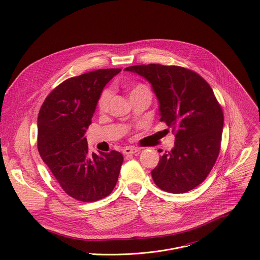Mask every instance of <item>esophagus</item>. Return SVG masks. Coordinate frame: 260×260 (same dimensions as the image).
<instances>
[{"mask_svg": "<svg viewBox=\"0 0 260 260\" xmlns=\"http://www.w3.org/2000/svg\"><path fill=\"white\" fill-rule=\"evenodd\" d=\"M139 151L138 148H135V147H126L124 148V149L122 150V153L124 155H132V154H135Z\"/></svg>", "mask_w": 260, "mask_h": 260, "instance_id": "esophagus-1", "label": "esophagus"}]
</instances>
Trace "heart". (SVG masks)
Here are the masks:
<instances>
[{
	"label": "heart",
	"instance_id": "heart-1",
	"mask_svg": "<svg viewBox=\"0 0 260 260\" xmlns=\"http://www.w3.org/2000/svg\"><path fill=\"white\" fill-rule=\"evenodd\" d=\"M142 89H148L147 86L143 85V84H136L132 87L131 89V94L139 91V90H142ZM111 95H112V93H111V90L106 88L104 89L99 99H98V109L101 111V112H105V111L108 109V106H109V102H110V99H111Z\"/></svg>",
	"mask_w": 260,
	"mask_h": 260
}]
</instances>
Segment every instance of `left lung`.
<instances>
[{"label":"left lung","instance_id":"obj_1","mask_svg":"<svg viewBox=\"0 0 260 260\" xmlns=\"http://www.w3.org/2000/svg\"><path fill=\"white\" fill-rule=\"evenodd\" d=\"M125 71L151 83L160 121L175 134V147L151 172L153 181L164 191H190L204 182L220 152L224 119L211 86L198 73L179 66L149 63Z\"/></svg>","mask_w":260,"mask_h":260}]
</instances>
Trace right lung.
Here are the masks:
<instances>
[{
    "label": "right lung",
    "mask_w": 260,
    "mask_h": 260,
    "mask_svg": "<svg viewBox=\"0 0 260 260\" xmlns=\"http://www.w3.org/2000/svg\"><path fill=\"white\" fill-rule=\"evenodd\" d=\"M120 71L101 69L69 78L47 95L39 111V153L62 190L80 202L108 197L118 180L122 154H90L84 134L103 88Z\"/></svg>",
    "instance_id": "1"
}]
</instances>
